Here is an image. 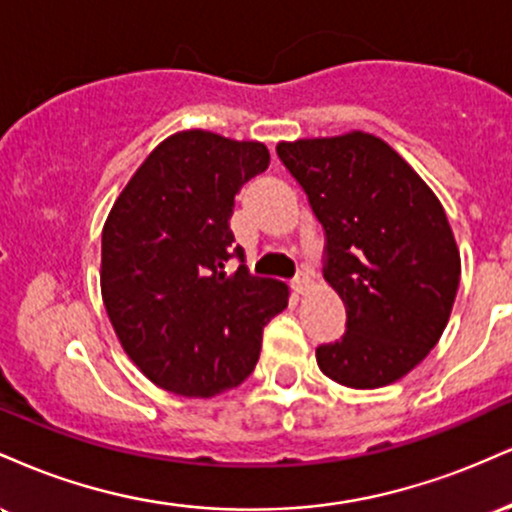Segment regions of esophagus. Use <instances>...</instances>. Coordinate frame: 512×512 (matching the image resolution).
I'll return each instance as SVG.
<instances>
[{
  "label": "esophagus",
  "mask_w": 512,
  "mask_h": 512,
  "mask_svg": "<svg viewBox=\"0 0 512 512\" xmlns=\"http://www.w3.org/2000/svg\"><path fill=\"white\" fill-rule=\"evenodd\" d=\"M310 284H313V279H310L308 274H298L296 279H293L291 286H293V291L298 293V296H303V293L310 289Z\"/></svg>",
  "instance_id": "1"
}]
</instances>
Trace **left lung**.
I'll use <instances>...</instances> for the list:
<instances>
[{
    "mask_svg": "<svg viewBox=\"0 0 512 512\" xmlns=\"http://www.w3.org/2000/svg\"><path fill=\"white\" fill-rule=\"evenodd\" d=\"M327 233L325 281L346 334L317 346L334 383L375 390L419 366L448 325L460 248L443 204L385 139L361 129L276 144Z\"/></svg>",
    "mask_w": 512,
    "mask_h": 512,
    "instance_id": "obj_1",
    "label": "left lung"
}]
</instances>
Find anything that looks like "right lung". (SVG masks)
I'll use <instances>...</instances> for the list:
<instances>
[{"label":"right lung","mask_w":512,"mask_h":512,"mask_svg":"<svg viewBox=\"0 0 512 512\" xmlns=\"http://www.w3.org/2000/svg\"><path fill=\"white\" fill-rule=\"evenodd\" d=\"M269 166L262 142L209 129L170 134L117 195L103 226L101 296L125 354L182 397L233 390L255 370L262 330L289 286L250 276L233 255V197Z\"/></svg>","instance_id":"1"}]
</instances>
